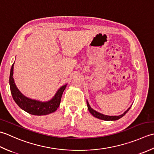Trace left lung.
<instances>
[{"mask_svg": "<svg viewBox=\"0 0 154 154\" xmlns=\"http://www.w3.org/2000/svg\"><path fill=\"white\" fill-rule=\"evenodd\" d=\"M87 102V106H88V109L89 112L91 113V114H92V116H94L98 118V119H100V120H106V121H112V120H118V119L121 118L122 117H123L126 114V113L129 111V109H130L131 107H130L129 108H128L126 111H125L123 114L122 115H120V116H106V115H103V114H100V113L98 112L95 111L94 109H93L92 108L90 107V105H89V103L88 102V101H86Z\"/></svg>", "mask_w": 154, "mask_h": 154, "instance_id": "8db88e82", "label": "left lung"}]
</instances>
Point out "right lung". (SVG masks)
<instances>
[{
  "label": "right lung",
  "instance_id": "add662e5",
  "mask_svg": "<svg viewBox=\"0 0 154 154\" xmlns=\"http://www.w3.org/2000/svg\"><path fill=\"white\" fill-rule=\"evenodd\" d=\"M13 68L14 64L11 67L10 78H9L11 92L14 102L21 109L30 114L35 116L47 115L55 112L57 109L60 103L62 95L66 87V84L62 86L56 92L54 98L48 102H42L31 100L22 94L16 86L13 79Z\"/></svg>",
  "mask_w": 154,
  "mask_h": 154
}]
</instances>
